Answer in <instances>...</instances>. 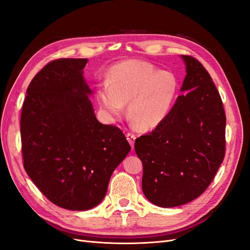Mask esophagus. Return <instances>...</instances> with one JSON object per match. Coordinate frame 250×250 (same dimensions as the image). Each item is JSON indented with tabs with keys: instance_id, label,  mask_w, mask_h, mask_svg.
<instances>
[{
	"instance_id": "1",
	"label": "esophagus",
	"mask_w": 250,
	"mask_h": 250,
	"mask_svg": "<svg viewBox=\"0 0 250 250\" xmlns=\"http://www.w3.org/2000/svg\"><path fill=\"white\" fill-rule=\"evenodd\" d=\"M126 138H127V140H128V142H129V144H130V146L133 148V146H134V141H135V135L133 134V133H131V132H128L127 134H126Z\"/></svg>"
}]
</instances>
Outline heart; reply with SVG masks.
Masks as SVG:
<instances>
[{"label": "heart", "mask_w": 250, "mask_h": 250, "mask_svg": "<svg viewBox=\"0 0 250 250\" xmlns=\"http://www.w3.org/2000/svg\"><path fill=\"white\" fill-rule=\"evenodd\" d=\"M179 80L174 73L162 71L141 60H124L111 67L108 85L99 86L98 102L111 118L122 116L124 105L132 125L152 130L168 118L177 101Z\"/></svg>", "instance_id": "heart-1"}]
</instances>
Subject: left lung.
<instances>
[{
    "label": "left lung",
    "instance_id": "8db88e82",
    "mask_svg": "<svg viewBox=\"0 0 250 250\" xmlns=\"http://www.w3.org/2000/svg\"><path fill=\"white\" fill-rule=\"evenodd\" d=\"M187 75L165 122L135 140L142 188L161 208L190 202L207 190L225 155L226 117L220 94L197 59L181 55Z\"/></svg>",
    "mask_w": 250,
    "mask_h": 250
}]
</instances>
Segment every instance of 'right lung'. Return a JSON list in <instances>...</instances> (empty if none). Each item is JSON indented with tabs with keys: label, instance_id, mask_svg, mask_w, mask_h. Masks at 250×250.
<instances>
[{
	"label": "right lung",
	"instance_id": "1",
	"mask_svg": "<svg viewBox=\"0 0 250 250\" xmlns=\"http://www.w3.org/2000/svg\"><path fill=\"white\" fill-rule=\"evenodd\" d=\"M86 62L60 58L44 65L30 82L21 115L27 174L51 202L71 210L102 201L131 149L119 127L97 120L83 77Z\"/></svg>",
	"mask_w": 250,
	"mask_h": 250
}]
</instances>
